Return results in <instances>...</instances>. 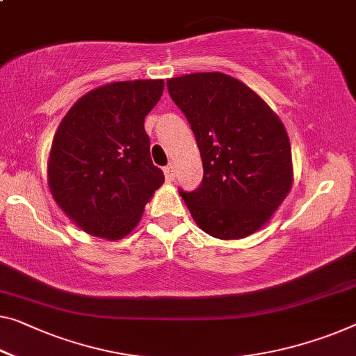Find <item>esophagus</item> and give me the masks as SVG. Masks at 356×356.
<instances>
[{
  "label": "esophagus",
  "instance_id": "1",
  "mask_svg": "<svg viewBox=\"0 0 356 356\" xmlns=\"http://www.w3.org/2000/svg\"><path fill=\"white\" fill-rule=\"evenodd\" d=\"M164 176H166L169 182H172L174 177H176V166H174V164H168V166L164 168Z\"/></svg>",
  "mask_w": 356,
  "mask_h": 356
}]
</instances>
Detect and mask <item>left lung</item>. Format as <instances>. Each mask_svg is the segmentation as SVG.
Returning a JSON list of instances; mask_svg holds the SVG:
<instances>
[{"mask_svg":"<svg viewBox=\"0 0 356 356\" xmlns=\"http://www.w3.org/2000/svg\"><path fill=\"white\" fill-rule=\"evenodd\" d=\"M168 91L192 127L203 182L180 196L201 230L240 240L261 230L294 180L288 132L261 95L219 72L169 78Z\"/></svg>","mask_w":356,"mask_h":356,"instance_id":"1","label":"left lung"}]
</instances>
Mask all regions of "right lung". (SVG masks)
<instances>
[{
    "label": "right lung",
    "mask_w": 356,
    "mask_h": 356,
    "mask_svg": "<svg viewBox=\"0 0 356 356\" xmlns=\"http://www.w3.org/2000/svg\"><path fill=\"white\" fill-rule=\"evenodd\" d=\"M163 89V79L104 84L78 99L57 127L47 185L57 206L89 235H129L163 185L144 127Z\"/></svg>",
    "instance_id": "add662e5"
}]
</instances>
